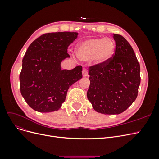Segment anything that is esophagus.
Wrapping results in <instances>:
<instances>
[{
	"mask_svg": "<svg viewBox=\"0 0 159 159\" xmlns=\"http://www.w3.org/2000/svg\"><path fill=\"white\" fill-rule=\"evenodd\" d=\"M82 73H83V76L84 77H87L88 76V71L87 69L84 68L83 71H82Z\"/></svg>",
	"mask_w": 159,
	"mask_h": 159,
	"instance_id": "1",
	"label": "esophagus"
}]
</instances>
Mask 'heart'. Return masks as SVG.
<instances>
[{
	"mask_svg": "<svg viewBox=\"0 0 159 159\" xmlns=\"http://www.w3.org/2000/svg\"><path fill=\"white\" fill-rule=\"evenodd\" d=\"M115 50V44L111 38H93L81 42L76 54L83 61L93 59L97 64H103L112 58Z\"/></svg>",
	"mask_w": 159,
	"mask_h": 159,
	"instance_id": "heart-1",
	"label": "heart"
}]
</instances>
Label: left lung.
I'll list each match as a JSON object with an SVG mask.
<instances>
[{
  "label": "left lung",
  "instance_id": "obj_1",
  "mask_svg": "<svg viewBox=\"0 0 159 159\" xmlns=\"http://www.w3.org/2000/svg\"><path fill=\"white\" fill-rule=\"evenodd\" d=\"M113 38L112 58L89 68L88 99L96 111L105 115L120 114L130 107L141 83L140 65L133 48L121 35L113 34Z\"/></svg>",
  "mask_w": 159,
  "mask_h": 159
}]
</instances>
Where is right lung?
<instances>
[{
  "label": "right lung",
  "instance_id": "1",
  "mask_svg": "<svg viewBox=\"0 0 159 159\" xmlns=\"http://www.w3.org/2000/svg\"><path fill=\"white\" fill-rule=\"evenodd\" d=\"M78 32L44 34L28 48L20 74V92L29 106L41 113L60 109L70 86L82 78V67L61 70V62L67 57L68 46Z\"/></svg>",
  "mask_w": 159,
  "mask_h": 159
}]
</instances>
